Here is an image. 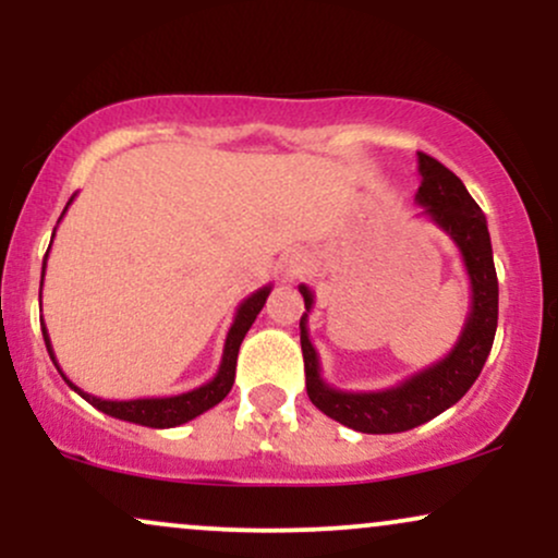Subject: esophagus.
Here are the masks:
<instances>
[{"label": "esophagus", "instance_id": "1", "mask_svg": "<svg viewBox=\"0 0 558 558\" xmlns=\"http://www.w3.org/2000/svg\"><path fill=\"white\" fill-rule=\"evenodd\" d=\"M304 254L301 252H288L283 257V265H280V270H283V278L286 280H293L296 275L304 270Z\"/></svg>", "mask_w": 558, "mask_h": 558}]
</instances>
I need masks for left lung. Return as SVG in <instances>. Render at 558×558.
<instances>
[{"label":"left lung","mask_w":558,"mask_h":558,"mask_svg":"<svg viewBox=\"0 0 558 558\" xmlns=\"http://www.w3.org/2000/svg\"><path fill=\"white\" fill-rule=\"evenodd\" d=\"M417 170L422 183L414 202L422 207V217L433 220L457 243L466 278H470V315L464 319L459 341L444 360L383 390H356L354 393V390L332 388L330 383H325L323 369H319L317 349L310 341V325H306L315 306V293L310 286H299L306 306L299 323L306 393L319 412L360 433H403L438 417L472 388L496 338L498 278L496 265H493L488 220L464 183L438 159L417 151Z\"/></svg>","instance_id":"1"}]
</instances>
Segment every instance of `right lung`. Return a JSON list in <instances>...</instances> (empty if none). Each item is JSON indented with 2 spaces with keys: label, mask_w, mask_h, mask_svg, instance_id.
<instances>
[{
  "label": "right lung",
  "mask_w": 558,
  "mask_h": 558,
  "mask_svg": "<svg viewBox=\"0 0 558 558\" xmlns=\"http://www.w3.org/2000/svg\"><path fill=\"white\" fill-rule=\"evenodd\" d=\"M73 198L75 196H70V202H73ZM70 202H68V207H70ZM62 215H65V213H62ZM60 220H62V217H60ZM52 239H54V235H52ZM47 257H49V252H47ZM44 272H47V259H44V267H41V286H44ZM270 291H272L270 283L262 286L252 293V296H246L239 304V310H235V317H233V325H230V330L226 336V349H222L220 367H217L213 380H207L204 386H198L194 390H185V393H178V396H159V399H128V401L99 399V396L86 393V390H81L73 380H68L65 373L60 369V364H57V356H54L52 341H49L47 325H44V319H41L44 343H47L49 356H52L54 367L60 369V375L65 377L68 386L73 388L78 396H83V399L92 403V407L99 409V412L110 414V417H114V420H125V422H133V425L157 427V430H165V427L185 425V422L198 417V414H204L207 409L217 407V403H220L230 393V388H233V380H235V360H239L241 341H243V336L248 332V328H252L254 319H257L262 306H265L267 296H270Z\"/></svg>",
  "instance_id": "add662e5"
}]
</instances>
